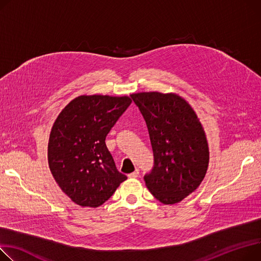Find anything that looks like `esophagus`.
Masks as SVG:
<instances>
[{
    "instance_id": "1",
    "label": "esophagus",
    "mask_w": 261,
    "mask_h": 261,
    "mask_svg": "<svg viewBox=\"0 0 261 261\" xmlns=\"http://www.w3.org/2000/svg\"><path fill=\"white\" fill-rule=\"evenodd\" d=\"M138 175H140V170L136 169L134 172L130 173V174L128 175V177L129 178H136V177H138Z\"/></svg>"
}]
</instances>
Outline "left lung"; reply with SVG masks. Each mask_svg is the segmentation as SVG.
<instances>
[{
	"label": "left lung",
	"instance_id": "obj_1",
	"mask_svg": "<svg viewBox=\"0 0 261 261\" xmlns=\"http://www.w3.org/2000/svg\"><path fill=\"white\" fill-rule=\"evenodd\" d=\"M149 130L154 166L144 179L164 204L181 201L199 187L209 166V147L200 121L176 93L131 94Z\"/></svg>",
	"mask_w": 261,
	"mask_h": 261
}]
</instances>
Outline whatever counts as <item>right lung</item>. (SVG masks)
I'll list each match as a JSON object with an SVG mask.
<instances>
[{"mask_svg": "<svg viewBox=\"0 0 261 261\" xmlns=\"http://www.w3.org/2000/svg\"><path fill=\"white\" fill-rule=\"evenodd\" d=\"M131 102L127 95H81L57 117L49 137L48 164L74 203L97 207L127 179L117 171L105 140Z\"/></svg>", "mask_w": 261, "mask_h": 261, "instance_id": "1", "label": "right lung"}]
</instances>
